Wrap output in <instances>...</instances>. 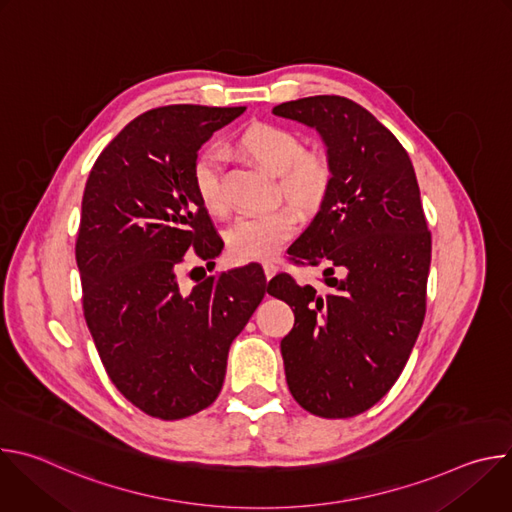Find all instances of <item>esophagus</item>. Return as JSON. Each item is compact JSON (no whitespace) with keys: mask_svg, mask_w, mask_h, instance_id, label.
<instances>
[{"mask_svg":"<svg viewBox=\"0 0 512 512\" xmlns=\"http://www.w3.org/2000/svg\"><path fill=\"white\" fill-rule=\"evenodd\" d=\"M263 273H265V277H267V279H271V277L277 273V267H275L273 263H269V261H267V263H263Z\"/></svg>","mask_w":512,"mask_h":512,"instance_id":"obj_1","label":"esophagus"}]
</instances>
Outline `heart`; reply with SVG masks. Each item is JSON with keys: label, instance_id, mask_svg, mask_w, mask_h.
<instances>
[{"label": "heart", "instance_id": "heart-1", "mask_svg": "<svg viewBox=\"0 0 512 512\" xmlns=\"http://www.w3.org/2000/svg\"><path fill=\"white\" fill-rule=\"evenodd\" d=\"M237 148L247 158L277 174L275 192L304 212L322 206L332 184V164L322 152L304 150L296 131L273 123H253L237 137ZM192 186L210 214H225L223 152L204 148L192 164ZM298 231V216L289 206L269 212L243 214L227 233L229 251L237 261L273 259Z\"/></svg>", "mask_w": 512, "mask_h": 512}]
</instances>
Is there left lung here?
Wrapping results in <instances>:
<instances>
[{
  "mask_svg": "<svg viewBox=\"0 0 512 512\" xmlns=\"http://www.w3.org/2000/svg\"><path fill=\"white\" fill-rule=\"evenodd\" d=\"M273 113L316 127L332 164L320 212L287 251L294 263H324V287L289 273L269 281L296 316L281 340L287 387L318 417H354L395 385L425 318L431 233L417 178L399 139L346 97L287 101Z\"/></svg>",
  "mask_w": 512,
  "mask_h": 512,
  "instance_id": "1",
  "label": "left lung"
}]
</instances>
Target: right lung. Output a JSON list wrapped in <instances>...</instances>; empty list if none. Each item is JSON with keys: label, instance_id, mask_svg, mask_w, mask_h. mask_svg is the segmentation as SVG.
Returning <instances> with one entry per match:
<instances>
[{"label": "right lung", "instance_id": "right-lung-1", "mask_svg": "<svg viewBox=\"0 0 512 512\" xmlns=\"http://www.w3.org/2000/svg\"><path fill=\"white\" fill-rule=\"evenodd\" d=\"M247 107L168 105L135 117L89 174L75 245L83 312L117 391L143 413L174 421L223 389L227 356L265 296L255 265L178 285L186 253H221L192 186L210 135Z\"/></svg>", "mask_w": 512, "mask_h": 512}]
</instances>
